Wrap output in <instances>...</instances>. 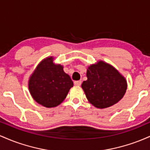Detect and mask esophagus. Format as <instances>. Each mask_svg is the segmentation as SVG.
Listing matches in <instances>:
<instances>
[{
  "label": "esophagus",
  "mask_w": 150,
  "mask_h": 150,
  "mask_svg": "<svg viewBox=\"0 0 150 150\" xmlns=\"http://www.w3.org/2000/svg\"><path fill=\"white\" fill-rule=\"evenodd\" d=\"M74 85L75 86H80L81 85V81L78 80V81H75L74 82Z\"/></svg>",
  "instance_id": "34e87169"
}]
</instances>
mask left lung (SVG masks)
<instances>
[{"label": "left lung", "mask_w": 150, "mask_h": 150, "mask_svg": "<svg viewBox=\"0 0 150 150\" xmlns=\"http://www.w3.org/2000/svg\"><path fill=\"white\" fill-rule=\"evenodd\" d=\"M82 88L89 103L98 108L110 107L124 96L127 81L112 65L99 61L88 67Z\"/></svg>", "instance_id": "left-lung-1"}]
</instances>
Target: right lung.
Returning a JSON list of instances; mask_svg holds the SVG:
<instances>
[{
  "label": "right lung",
  "mask_w": 150,
  "mask_h": 150,
  "mask_svg": "<svg viewBox=\"0 0 150 150\" xmlns=\"http://www.w3.org/2000/svg\"><path fill=\"white\" fill-rule=\"evenodd\" d=\"M29 90L38 104L46 108L55 107L66 97L73 82L63 71V65L53 63V58L40 62L29 80Z\"/></svg>",
  "instance_id": "obj_1"
}]
</instances>
